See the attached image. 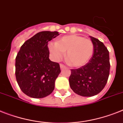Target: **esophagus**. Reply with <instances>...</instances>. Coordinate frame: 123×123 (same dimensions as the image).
<instances>
[{
  "instance_id": "34e87169",
  "label": "esophagus",
  "mask_w": 123,
  "mask_h": 123,
  "mask_svg": "<svg viewBox=\"0 0 123 123\" xmlns=\"http://www.w3.org/2000/svg\"><path fill=\"white\" fill-rule=\"evenodd\" d=\"M60 68H61V69H62L64 68H65V66L64 64H60Z\"/></svg>"
}]
</instances>
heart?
I'll use <instances>...</instances> for the list:
<instances>
[{
	"label": "heart",
	"mask_w": 123,
	"mask_h": 123,
	"mask_svg": "<svg viewBox=\"0 0 123 123\" xmlns=\"http://www.w3.org/2000/svg\"><path fill=\"white\" fill-rule=\"evenodd\" d=\"M48 48L55 61H59L67 51V60L74 67L85 65L92 56L94 50L91 40L74 35L63 37L56 43H49Z\"/></svg>",
	"instance_id": "b5f03b06"
}]
</instances>
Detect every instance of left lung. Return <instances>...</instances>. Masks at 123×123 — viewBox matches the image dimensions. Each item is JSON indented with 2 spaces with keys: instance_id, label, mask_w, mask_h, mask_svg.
Masks as SVG:
<instances>
[{
  "instance_id": "obj_1",
  "label": "left lung",
  "mask_w": 123,
  "mask_h": 123,
  "mask_svg": "<svg viewBox=\"0 0 123 123\" xmlns=\"http://www.w3.org/2000/svg\"><path fill=\"white\" fill-rule=\"evenodd\" d=\"M93 43L92 57L88 63L78 69H71L69 81L76 94L92 97L99 93L106 85L110 71L109 53L102 42L90 37Z\"/></svg>"
}]
</instances>
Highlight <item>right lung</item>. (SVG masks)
Masks as SVG:
<instances>
[{
	"mask_svg": "<svg viewBox=\"0 0 123 123\" xmlns=\"http://www.w3.org/2000/svg\"><path fill=\"white\" fill-rule=\"evenodd\" d=\"M59 35L57 31H41L20 48L16 57L15 74L19 86L28 96L43 98L54 90L61 69L59 64L49 58L48 42Z\"/></svg>",
	"mask_w": 123,
	"mask_h": 123,
	"instance_id": "right-lung-1",
	"label": "right lung"
}]
</instances>
